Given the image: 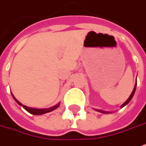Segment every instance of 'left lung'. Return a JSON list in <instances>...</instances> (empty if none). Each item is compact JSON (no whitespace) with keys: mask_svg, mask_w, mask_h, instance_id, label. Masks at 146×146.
Here are the masks:
<instances>
[{"mask_svg":"<svg viewBox=\"0 0 146 146\" xmlns=\"http://www.w3.org/2000/svg\"><path fill=\"white\" fill-rule=\"evenodd\" d=\"M136 88H137V81H136V83H135V85H134V88H133V92H132V93H131V95L129 96V97L128 98V100H126L125 102L121 106V108H122L123 107H125L126 104H128L130 102V100H132V98H133V95H134L135 93V91H136ZM96 111H97V112H102V113H112L111 112H106V111H103V110H99V109H95Z\"/></svg>","mask_w":146,"mask_h":146,"instance_id":"left-lung-1","label":"left lung"}]
</instances>
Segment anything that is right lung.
I'll use <instances>...</instances> for the list:
<instances>
[{
	"instance_id": "add662e5",
	"label": "right lung",
	"mask_w": 146,
	"mask_h": 146,
	"mask_svg": "<svg viewBox=\"0 0 146 146\" xmlns=\"http://www.w3.org/2000/svg\"><path fill=\"white\" fill-rule=\"evenodd\" d=\"M11 94H12V96H13V99H14V100H15V101H16L19 105L22 106V107L24 108L27 112H30V113H31V114H33V115H42V114H45V113H47V112H51V111H53V110L56 109V108H58V106L60 105V103H58V104H57L56 105H54V106H53V107L49 108H34L27 107V106H25V105H23V104H22L21 102H19V101H18L15 97H14V96L13 95L12 92Z\"/></svg>"
}]
</instances>
